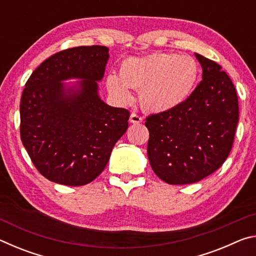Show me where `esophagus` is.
I'll return each mask as SVG.
<instances>
[{"mask_svg":"<svg viewBox=\"0 0 256 256\" xmlns=\"http://www.w3.org/2000/svg\"><path fill=\"white\" fill-rule=\"evenodd\" d=\"M142 120H144V118H142L140 115L136 114V112H132L131 116H130V122L133 124H138V123H141Z\"/></svg>","mask_w":256,"mask_h":256,"instance_id":"34e87169","label":"esophagus"}]
</instances>
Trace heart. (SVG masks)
<instances>
[{
  "label": "heart",
  "mask_w": 256,
  "mask_h": 256,
  "mask_svg": "<svg viewBox=\"0 0 256 256\" xmlns=\"http://www.w3.org/2000/svg\"><path fill=\"white\" fill-rule=\"evenodd\" d=\"M198 73V64L192 56L157 52L124 60L120 76H108L107 88L124 102L132 99L130 89L140 90V102L146 110L164 112L175 110L190 96Z\"/></svg>",
  "instance_id": "b5f03b06"
}]
</instances>
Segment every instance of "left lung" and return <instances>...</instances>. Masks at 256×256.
Instances as JSON below:
<instances>
[{
	"instance_id": "1",
	"label": "left lung",
	"mask_w": 256,
	"mask_h": 256,
	"mask_svg": "<svg viewBox=\"0 0 256 256\" xmlns=\"http://www.w3.org/2000/svg\"><path fill=\"white\" fill-rule=\"evenodd\" d=\"M202 81L175 110L151 114L148 158L160 180L192 184L214 172L230 154L238 123V98L230 78L214 60L196 54Z\"/></svg>"
}]
</instances>
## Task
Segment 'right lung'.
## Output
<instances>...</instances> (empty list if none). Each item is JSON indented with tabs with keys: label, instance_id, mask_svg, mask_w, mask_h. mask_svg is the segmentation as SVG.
I'll return each mask as SVG.
<instances>
[{
	"label": "right lung",
	"instance_id": "right-lung-1",
	"mask_svg": "<svg viewBox=\"0 0 256 256\" xmlns=\"http://www.w3.org/2000/svg\"><path fill=\"white\" fill-rule=\"evenodd\" d=\"M106 46L72 47L32 72L20 100V136L34 167L47 180L81 186L102 174L126 132L130 112L98 96L110 56ZM82 78L74 92L60 82Z\"/></svg>",
	"mask_w": 256,
	"mask_h": 256
}]
</instances>
